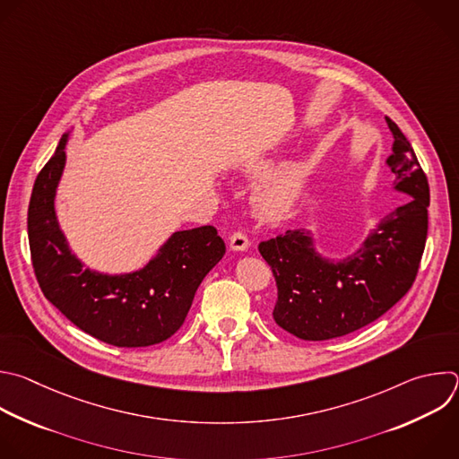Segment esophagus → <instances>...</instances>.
Segmentation results:
<instances>
[{
    "mask_svg": "<svg viewBox=\"0 0 459 459\" xmlns=\"http://www.w3.org/2000/svg\"><path fill=\"white\" fill-rule=\"evenodd\" d=\"M248 245H250L248 238L245 234H241V232H234L230 236V239H229V247L232 250H236V252H245L248 248Z\"/></svg>",
    "mask_w": 459,
    "mask_h": 459,
    "instance_id": "esophagus-1",
    "label": "esophagus"
}]
</instances>
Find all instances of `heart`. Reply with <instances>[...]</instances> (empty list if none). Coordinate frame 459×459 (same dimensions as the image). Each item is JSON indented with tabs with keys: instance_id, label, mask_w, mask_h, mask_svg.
Segmentation results:
<instances>
[{
	"instance_id": "b5f03b06",
	"label": "heart",
	"mask_w": 459,
	"mask_h": 459,
	"mask_svg": "<svg viewBox=\"0 0 459 459\" xmlns=\"http://www.w3.org/2000/svg\"><path fill=\"white\" fill-rule=\"evenodd\" d=\"M273 166V159L255 157L241 166L248 175H261ZM308 180V169L300 162H291L281 166L279 169L268 173L257 182L252 191L254 211L266 220H277L284 216L299 200L304 186Z\"/></svg>"
}]
</instances>
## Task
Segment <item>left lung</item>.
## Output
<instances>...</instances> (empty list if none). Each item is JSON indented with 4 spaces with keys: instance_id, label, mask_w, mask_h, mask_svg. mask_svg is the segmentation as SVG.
Instances as JSON below:
<instances>
[{
    "instance_id": "left-lung-1",
    "label": "left lung",
    "mask_w": 459,
    "mask_h": 459,
    "mask_svg": "<svg viewBox=\"0 0 459 459\" xmlns=\"http://www.w3.org/2000/svg\"><path fill=\"white\" fill-rule=\"evenodd\" d=\"M394 175L402 204L344 257L317 250L312 230L295 229L263 241L259 252L277 282L273 321L302 341H328L377 321L409 291L427 239L429 184L414 151L387 118Z\"/></svg>"
}]
</instances>
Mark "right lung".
<instances>
[{
    "instance_id": "add662e5",
    "label": "right lung",
    "mask_w": 459,
    "mask_h": 459,
    "mask_svg": "<svg viewBox=\"0 0 459 459\" xmlns=\"http://www.w3.org/2000/svg\"><path fill=\"white\" fill-rule=\"evenodd\" d=\"M66 131L36 178L29 205L32 264L45 297L77 328L117 348L168 341L184 325L204 277L225 243L212 225L173 232L142 268L108 273L86 268L72 250L56 212L66 166Z\"/></svg>"
}]
</instances>
